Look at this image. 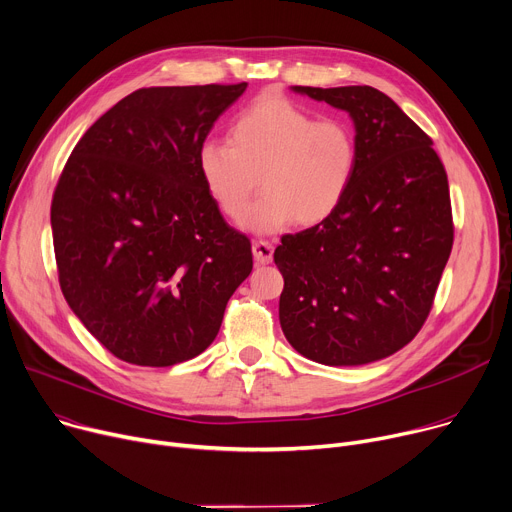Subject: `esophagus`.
Instances as JSON below:
<instances>
[{
    "label": "esophagus",
    "instance_id": "obj_1",
    "mask_svg": "<svg viewBox=\"0 0 512 512\" xmlns=\"http://www.w3.org/2000/svg\"><path fill=\"white\" fill-rule=\"evenodd\" d=\"M253 257H255L257 265H267L273 259V245L269 241H255Z\"/></svg>",
    "mask_w": 512,
    "mask_h": 512
}]
</instances>
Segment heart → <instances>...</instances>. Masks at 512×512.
<instances>
[{"label":"heart","instance_id":"heart-1","mask_svg":"<svg viewBox=\"0 0 512 512\" xmlns=\"http://www.w3.org/2000/svg\"><path fill=\"white\" fill-rule=\"evenodd\" d=\"M228 136L230 143L206 141L198 149V173L230 220H244L259 184L266 196L245 221L253 232L282 230L294 220L314 226L343 204L359 159L345 120H316L286 98L267 96L232 120Z\"/></svg>","mask_w":512,"mask_h":512}]
</instances>
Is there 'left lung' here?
<instances>
[{
    "label": "left lung",
    "mask_w": 512,
    "mask_h": 512,
    "mask_svg": "<svg viewBox=\"0 0 512 512\" xmlns=\"http://www.w3.org/2000/svg\"><path fill=\"white\" fill-rule=\"evenodd\" d=\"M292 89L349 112L359 159L337 212L273 253L282 331L324 365L378 361L408 345L433 308L453 247L447 173L431 136L380 89Z\"/></svg>",
    "instance_id": "8db88e82"
}]
</instances>
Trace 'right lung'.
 Listing matches in <instances>:
<instances>
[{
  "instance_id": "add662e5",
  "label": "right lung",
  "mask_w": 512,
  "mask_h": 512,
  "mask_svg": "<svg viewBox=\"0 0 512 512\" xmlns=\"http://www.w3.org/2000/svg\"><path fill=\"white\" fill-rule=\"evenodd\" d=\"M247 83L143 87L79 138L51 204L63 296L132 365L169 367L216 339L253 269L198 173V149Z\"/></svg>"
}]
</instances>
